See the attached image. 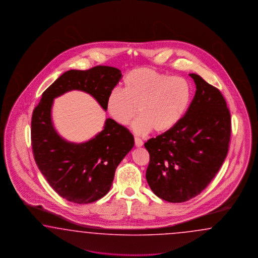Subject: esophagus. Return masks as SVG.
I'll return each mask as SVG.
<instances>
[{
    "mask_svg": "<svg viewBox=\"0 0 258 258\" xmlns=\"http://www.w3.org/2000/svg\"><path fill=\"white\" fill-rule=\"evenodd\" d=\"M134 141H135V146L136 147H142L143 145H144V142L143 141L141 140L140 138H138V137H135L134 138Z\"/></svg>",
    "mask_w": 258,
    "mask_h": 258,
    "instance_id": "1",
    "label": "esophagus"
}]
</instances>
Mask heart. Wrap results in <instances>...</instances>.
<instances>
[{
  "label": "heart",
  "mask_w": 258,
  "mask_h": 258,
  "mask_svg": "<svg viewBox=\"0 0 258 258\" xmlns=\"http://www.w3.org/2000/svg\"><path fill=\"white\" fill-rule=\"evenodd\" d=\"M125 88H113L107 97L110 117L120 125L133 124L134 133L143 135L168 132L177 125L192 99V88L186 79L171 77L159 71L141 67L124 78Z\"/></svg>",
  "instance_id": "1"
}]
</instances>
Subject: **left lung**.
<instances>
[{"label": "left lung", "mask_w": 258, "mask_h": 258, "mask_svg": "<svg viewBox=\"0 0 258 258\" xmlns=\"http://www.w3.org/2000/svg\"><path fill=\"white\" fill-rule=\"evenodd\" d=\"M189 76L197 90L184 116L145 143L148 183L169 203L187 202L207 187L226 158L231 138V114L220 91L199 75Z\"/></svg>", "instance_id": "obj_1"}]
</instances>
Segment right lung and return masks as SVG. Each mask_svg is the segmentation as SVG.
<instances>
[{"label": "right lung", "instance_id": "obj_1", "mask_svg": "<svg viewBox=\"0 0 258 258\" xmlns=\"http://www.w3.org/2000/svg\"><path fill=\"white\" fill-rule=\"evenodd\" d=\"M121 72L110 66L65 72L43 92L33 110L31 145L35 162L48 183L71 203H94L110 189L118 164L134 146L124 125L108 118L104 130L92 140L69 143L55 131L51 109L55 97L72 90L93 95L107 110V97L121 79Z\"/></svg>", "mask_w": 258, "mask_h": 258}]
</instances>
